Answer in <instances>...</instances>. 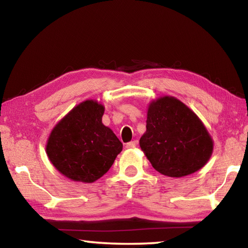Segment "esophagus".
Masks as SVG:
<instances>
[{
	"label": "esophagus",
	"mask_w": 248,
	"mask_h": 248,
	"mask_svg": "<svg viewBox=\"0 0 248 248\" xmlns=\"http://www.w3.org/2000/svg\"><path fill=\"white\" fill-rule=\"evenodd\" d=\"M137 145H138V140H133L131 142H129V143H127V145H125V148H127V149H133V148H136Z\"/></svg>",
	"instance_id": "1"
}]
</instances>
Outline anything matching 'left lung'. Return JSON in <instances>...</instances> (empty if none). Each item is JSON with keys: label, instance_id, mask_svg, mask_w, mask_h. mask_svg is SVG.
<instances>
[{"label": "left lung", "instance_id": "1", "mask_svg": "<svg viewBox=\"0 0 248 248\" xmlns=\"http://www.w3.org/2000/svg\"><path fill=\"white\" fill-rule=\"evenodd\" d=\"M141 150L151 164L169 177H184L207 164L213 141L190 108L171 96L151 102Z\"/></svg>", "mask_w": 248, "mask_h": 248}]
</instances>
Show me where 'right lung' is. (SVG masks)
Returning a JSON list of instances; mask_svg holds the SVG:
<instances>
[{
	"label": "right lung",
	"mask_w": 248,
	"mask_h": 248,
	"mask_svg": "<svg viewBox=\"0 0 248 248\" xmlns=\"http://www.w3.org/2000/svg\"><path fill=\"white\" fill-rule=\"evenodd\" d=\"M105 108L96 100L78 104L52 129L48 157L62 175L74 182L93 183L114 164L123 143L102 123Z\"/></svg>",
	"instance_id": "add662e5"
}]
</instances>
